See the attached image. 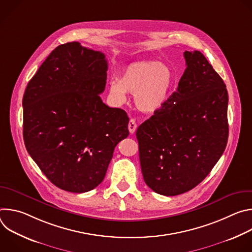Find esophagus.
<instances>
[{
	"label": "esophagus",
	"mask_w": 252,
	"mask_h": 252,
	"mask_svg": "<svg viewBox=\"0 0 252 252\" xmlns=\"http://www.w3.org/2000/svg\"><path fill=\"white\" fill-rule=\"evenodd\" d=\"M136 127H137V126H136V124H135L134 120H130V121H129V123H128V130H129V132H130L131 134L135 132Z\"/></svg>",
	"instance_id": "1"
}]
</instances>
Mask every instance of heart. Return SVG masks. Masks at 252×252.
I'll return each instance as SVG.
<instances>
[{"instance_id": "heart-1", "label": "heart", "mask_w": 252, "mask_h": 252, "mask_svg": "<svg viewBox=\"0 0 252 252\" xmlns=\"http://www.w3.org/2000/svg\"><path fill=\"white\" fill-rule=\"evenodd\" d=\"M174 81V73L167 63L154 61L136 62L125 66L118 79L111 81L109 92L120 103L126 100V93L133 94L137 109L145 114L154 115L164 107Z\"/></svg>"}]
</instances>
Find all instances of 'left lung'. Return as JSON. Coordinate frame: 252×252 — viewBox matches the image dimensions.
Masks as SVG:
<instances>
[{
	"label": "left lung",
	"mask_w": 252,
	"mask_h": 252,
	"mask_svg": "<svg viewBox=\"0 0 252 252\" xmlns=\"http://www.w3.org/2000/svg\"><path fill=\"white\" fill-rule=\"evenodd\" d=\"M187 68L164 107L136 130L143 179L161 195L200 184L222 156L228 138V94L198 51L184 53Z\"/></svg>",
	"instance_id": "8db88e82"
}]
</instances>
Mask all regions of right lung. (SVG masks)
I'll use <instances>...</instances> for the list:
<instances>
[{"instance_id":"right-lung-1","label":"right lung","mask_w":252,"mask_h":252,"mask_svg":"<svg viewBox=\"0 0 252 252\" xmlns=\"http://www.w3.org/2000/svg\"><path fill=\"white\" fill-rule=\"evenodd\" d=\"M105 56L71 42L57 47L29 82L24 97L26 149L49 181L87 192L105 176L128 117L102 102Z\"/></svg>"}]
</instances>
